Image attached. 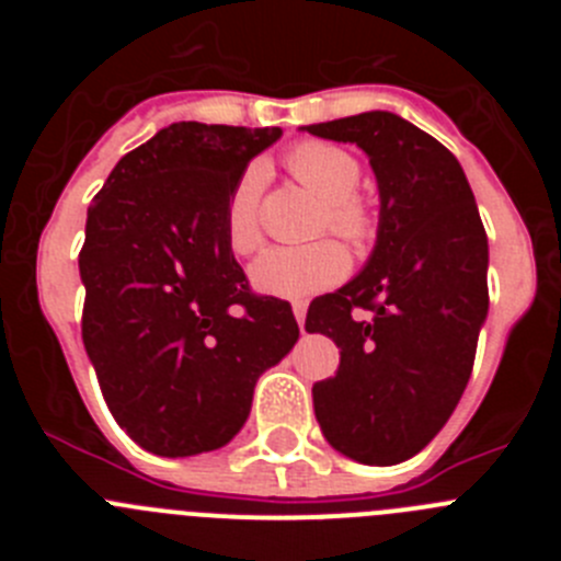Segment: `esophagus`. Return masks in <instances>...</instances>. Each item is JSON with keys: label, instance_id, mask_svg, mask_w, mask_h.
I'll return each instance as SVG.
<instances>
[{"label": "esophagus", "instance_id": "1", "mask_svg": "<svg viewBox=\"0 0 561 561\" xmlns=\"http://www.w3.org/2000/svg\"><path fill=\"white\" fill-rule=\"evenodd\" d=\"M291 311H295L297 325H300V331H304L306 329V306L304 304H295V306H291Z\"/></svg>", "mask_w": 561, "mask_h": 561}]
</instances>
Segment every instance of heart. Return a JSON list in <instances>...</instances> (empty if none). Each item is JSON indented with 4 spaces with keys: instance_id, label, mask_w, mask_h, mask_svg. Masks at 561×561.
<instances>
[{
    "instance_id": "heart-1",
    "label": "heart",
    "mask_w": 561,
    "mask_h": 561,
    "mask_svg": "<svg viewBox=\"0 0 561 561\" xmlns=\"http://www.w3.org/2000/svg\"><path fill=\"white\" fill-rule=\"evenodd\" d=\"M286 168L300 185L323 199L320 230H331L351 244H365L376 230L374 207L356 193L359 162L351 151L331 142H300L286 153ZM261 185L264 168L250 165L238 176L225 205V241L236 255L261 247ZM348 272V252L334 238L304 247H272L252 264L250 277L261 295L304 300L331 289Z\"/></svg>"
}]
</instances>
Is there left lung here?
<instances>
[{
	"label": "left lung",
	"instance_id": "1",
	"mask_svg": "<svg viewBox=\"0 0 561 561\" xmlns=\"http://www.w3.org/2000/svg\"><path fill=\"white\" fill-rule=\"evenodd\" d=\"M306 131L356 142L379 182V232L354 280L311 300L309 334L340 348L317 381L314 415L336 453L390 466L447 424L472 376L489 314V241L474 193L449 148L399 114L365 112ZM370 310L368 321L353 317Z\"/></svg>",
	"mask_w": 561,
	"mask_h": 561
}]
</instances>
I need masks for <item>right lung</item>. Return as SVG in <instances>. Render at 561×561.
<instances>
[{"label":"right lung","mask_w":561,"mask_h":561,"mask_svg":"<svg viewBox=\"0 0 561 561\" xmlns=\"http://www.w3.org/2000/svg\"><path fill=\"white\" fill-rule=\"evenodd\" d=\"M280 128L171 123L108 173L78 255L81 334L114 421L165 458L244 427L257 376L300 336L291 306L250 289L225 205Z\"/></svg>","instance_id":"right-lung-1"}]
</instances>
